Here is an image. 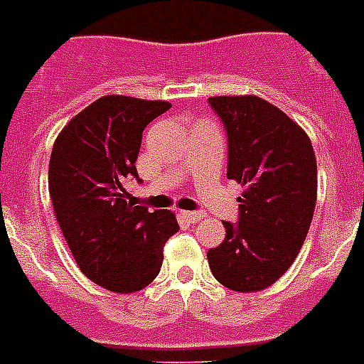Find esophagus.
<instances>
[{
    "label": "esophagus",
    "mask_w": 364,
    "mask_h": 364,
    "mask_svg": "<svg viewBox=\"0 0 364 364\" xmlns=\"http://www.w3.org/2000/svg\"><path fill=\"white\" fill-rule=\"evenodd\" d=\"M182 216L186 218V220H188V222L190 223H199L200 222V218H203V212H182Z\"/></svg>",
    "instance_id": "esophagus-1"
}]
</instances>
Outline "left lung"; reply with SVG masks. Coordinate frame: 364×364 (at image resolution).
Segmentation results:
<instances>
[{"label": "left lung", "instance_id": "left-lung-1", "mask_svg": "<svg viewBox=\"0 0 364 364\" xmlns=\"http://www.w3.org/2000/svg\"><path fill=\"white\" fill-rule=\"evenodd\" d=\"M228 135V178L242 184L237 223L208 250L214 278L232 291L274 284L297 257L312 223L318 165L312 142L278 107L255 95L210 97Z\"/></svg>", "mask_w": 364, "mask_h": 364}]
</instances>
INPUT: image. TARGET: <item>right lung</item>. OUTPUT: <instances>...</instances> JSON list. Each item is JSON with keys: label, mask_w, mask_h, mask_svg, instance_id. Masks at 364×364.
<instances>
[{"label": "right lung", "mask_w": 364, "mask_h": 364, "mask_svg": "<svg viewBox=\"0 0 364 364\" xmlns=\"http://www.w3.org/2000/svg\"><path fill=\"white\" fill-rule=\"evenodd\" d=\"M167 101L105 95L58 135L48 191L78 269L116 293L141 291L159 274L164 246L180 225L173 212L133 206L124 184L135 178L144 127Z\"/></svg>", "instance_id": "obj_1"}]
</instances>
